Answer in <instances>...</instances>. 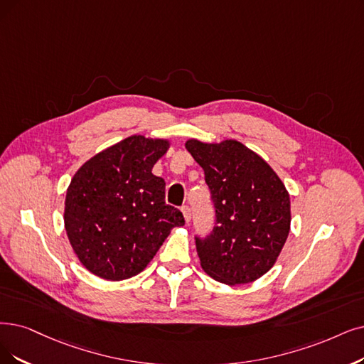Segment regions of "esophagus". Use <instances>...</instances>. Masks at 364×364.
Listing matches in <instances>:
<instances>
[{"label": "esophagus", "mask_w": 364, "mask_h": 364, "mask_svg": "<svg viewBox=\"0 0 364 364\" xmlns=\"http://www.w3.org/2000/svg\"><path fill=\"white\" fill-rule=\"evenodd\" d=\"M182 213H183V218H185V223L188 224L191 221V210H190V208L188 206H183L182 208Z\"/></svg>", "instance_id": "1"}]
</instances>
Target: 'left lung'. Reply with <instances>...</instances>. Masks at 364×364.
<instances>
[{
  "instance_id": "obj_1",
  "label": "left lung",
  "mask_w": 364,
  "mask_h": 364,
  "mask_svg": "<svg viewBox=\"0 0 364 364\" xmlns=\"http://www.w3.org/2000/svg\"><path fill=\"white\" fill-rule=\"evenodd\" d=\"M205 171L216 223L206 239L196 237L200 266L225 285L250 284L278 259L291 224L284 182L258 154L237 140L185 143Z\"/></svg>"
}]
</instances>
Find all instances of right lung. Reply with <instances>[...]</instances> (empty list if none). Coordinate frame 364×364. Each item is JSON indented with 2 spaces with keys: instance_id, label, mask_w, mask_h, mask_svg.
I'll list each match as a JSON object with an SVG mask.
<instances>
[{
  "instance_id": "1",
  "label": "right lung",
  "mask_w": 364,
  "mask_h": 364,
  "mask_svg": "<svg viewBox=\"0 0 364 364\" xmlns=\"http://www.w3.org/2000/svg\"><path fill=\"white\" fill-rule=\"evenodd\" d=\"M167 139L129 136L90 158L65 194L64 227L82 266L106 281L144 270L182 212L166 205V182L152 167Z\"/></svg>"
}]
</instances>
